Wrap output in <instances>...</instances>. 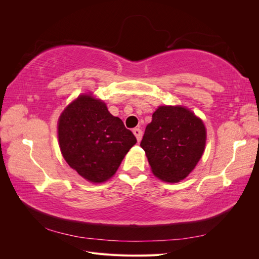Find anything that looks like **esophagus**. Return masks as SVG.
I'll return each instance as SVG.
<instances>
[{
	"label": "esophagus",
	"mask_w": 259,
	"mask_h": 259,
	"mask_svg": "<svg viewBox=\"0 0 259 259\" xmlns=\"http://www.w3.org/2000/svg\"><path fill=\"white\" fill-rule=\"evenodd\" d=\"M133 133H134V135L136 136L137 142H140V140H142V137H143L142 130H140V128H134V130H133Z\"/></svg>",
	"instance_id": "34e87169"
}]
</instances>
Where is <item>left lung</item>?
Returning a JSON list of instances; mask_svg holds the SVG:
<instances>
[{
  "label": "left lung",
  "mask_w": 259,
  "mask_h": 259,
  "mask_svg": "<svg viewBox=\"0 0 259 259\" xmlns=\"http://www.w3.org/2000/svg\"><path fill=\"white\" fill-rule=\"evenodd\" d=\"M206 143V130L200 117L182 106H160L146 127L140 147L154 176L178 183L200 161Z\"/></svg>",
  "instance_id": "obj_1"
}]
</instances>
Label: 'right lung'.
<instances>
[{"label":"right lung","mask_w":259,"mask_h":259,"mask_svg":"<svg viewBox=\"0 0 259 259\" xmlns=\"http://www.w3.org/2000/svg\"><path fill=\"white\" fill-rule=\"evenodd\" d=\"M58 139L70 167L96 184L111 178L137 143L120 117L113 116L106 104L91 94L80 95L62 111Z\"/></svg>","instance_id":"1"}]
</instances>
